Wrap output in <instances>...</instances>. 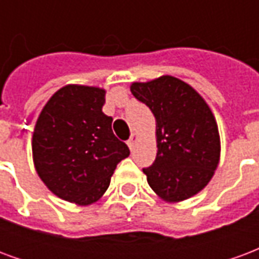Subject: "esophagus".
Here are the masks:
<instances>
[{"instance_id": "1", "label": "esophagus", "mask_w": 259, "mask_h": 259, "mask_svg": "<svg viewBox=\"0 0 259 259\" xmlns=\"http://www.w3.org/2000/svg\"><path fill=\"white\" fill-rule=\"evenodd\" d=\"M136 141H137V135H136V133H133V135L130 136L129 141H127V146H129L130 150H133V148H135Z\"/></svg>"}]
</instances>
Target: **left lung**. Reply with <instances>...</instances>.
<instances>
[{"mask_svg":"<svg viewBox=\"0 0 259 259\" xmlns=\"http://www.w3.org/2000/svg\"><path fill=\"white\" fill-rule=\"evenodd\" d=\"M130 91L151 109L157 122V158L143 169L150 187L168 202L200 193L221 157L218 124L208 104L174 76L133 83Z\"/></svg>","mask_w":259,"mask_h":259,"instance_id":"1","label":"left lung"}]
</instances>
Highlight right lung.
<instances>
[{
	"instance_id": "obj_1",
	"label": "right lung",
	"mask_w": 259,
	"mask_h": 259,
	"mask_svg": "<svg viewBox=\"0 0 259 259\" xmlns=\"http://www.w3.org/2000/svg\"><path fill=\"white\" fill-rule=\"evenodd\" d=\"M105 90L69 84L59 89L37 119L31 150L40 179L69 202L90 205L107 191L129 147L113 135L102 112Z\"/></svg>"
}]
</instances>
